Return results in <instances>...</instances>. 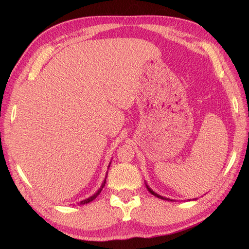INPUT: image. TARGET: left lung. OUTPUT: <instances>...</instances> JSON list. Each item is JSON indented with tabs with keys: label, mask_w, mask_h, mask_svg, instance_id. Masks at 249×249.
I'll list each match as a JSON object with an SVG mask.
<instances>
[{
	"label": "left lung",
	"mask_w": 249,
	"mask_h": 249,
	"mask_svg": "<svg viewBox=\"0 0 249 249\" xmlns=\"http://www.w3.org/2000/svg\"><path fill=\"white\" fill-rule=\"evenodd\" d=\"M147 187V189H148V191L150 192V193H152L153 195H155V196H157V197H160V198H162V199H167V198H164V197H162V196H160V195L159 194H157V193H155L152 189H150V188H148V186H146ZM168 200V199H167Z\"/></svg>",
	"instance_id": "left-lung-1"
}]
</instances>
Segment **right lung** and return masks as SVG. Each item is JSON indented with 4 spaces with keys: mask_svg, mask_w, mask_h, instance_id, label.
Here are the masks:
<instances>
[{
    "mask_svg": "<svg viewBox=\"0 0 249 249\" xmlns=\"http://www.w3.org/2000/svg\"><path fill=\"white\" fill-rule=\"evenodd\" d=\"M109 166H110V165H109ZM105 184H106V179H105L104 180V183H103V185H102V188H100V190L99 191H97L95 194H93L92 195V196L91 197H89V198H87V199H85V200H83V201H81V203H82V205H84V203H88V202H90V201H92L96 196H97V195H99L100 193H101V191L103 190V188H104V186H105Z\"/></svg>",
    "mask_w": 249,
    "mask_h": 249,
    "instance_id": "add662e5",
    "label": "right lung"
}]
</instances>
